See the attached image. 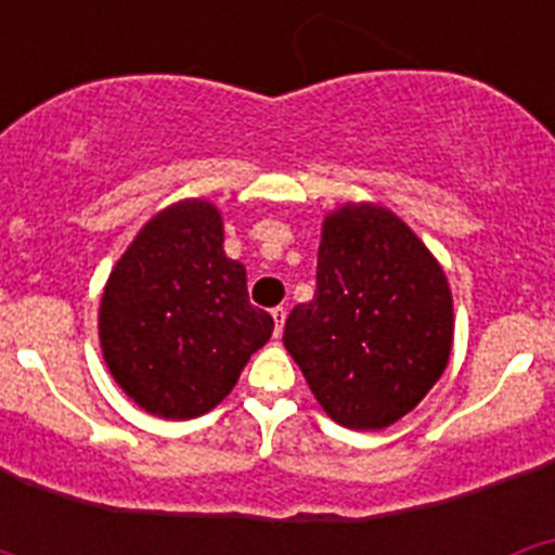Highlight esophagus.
Returning <instances> with one entry per match:
<instances>
[{
  "label": "esophagus",
  "mask_w": 555,
  "mask_h": 555,
  "mask_svg": "<svg viewBox=\"0 0 555 555\" xmlns=\"http://www.w3.org/2000/svg\"><path fill=\"white\" fill-rule=\"evenodd\" d=\"M272 320H274V336H281L283 325H286V308L283 306L272 308Z\"/></svg>",
  "instance_id": "34e87169"
}]
</instances>
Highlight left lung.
<instances>
[{
	"instance_id": "left-lung-1",
	"label": "left lung",
	"mask_w": 555,
	"mask_h": 555,
	"mask_svg": "<svg viewBox=\"0 0 555 555\" xmlns=\"http://www.w3.org/2000/svg\"><path fill=\"white\" fill-rule=\"evenodd\" d=\"M283 345L338 425L386 428L448 366V278L391 210L345 205L325 219L317 292L288 313Z\"/></svg>"
}]
</instances>
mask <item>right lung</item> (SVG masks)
<instances>
[{
  "instance_id": "right-lung-1",
  "label": "right lung",
  "mask_w": 555,
  "mask_h": 555,
  "mask_svg": "<svg viewBox=\"0 0 555 555\" xmlns=\"http://www.w3.org/2000/svg\"><path fill=\"white\" fill-rule=\"evenodd\" d=\"M222 217L203 199L160 210L107 278L100 341L107 370L150 414L189 420L230 395L272 336L247 272L224 255Z\"/></svg>"
}]
</instances>
